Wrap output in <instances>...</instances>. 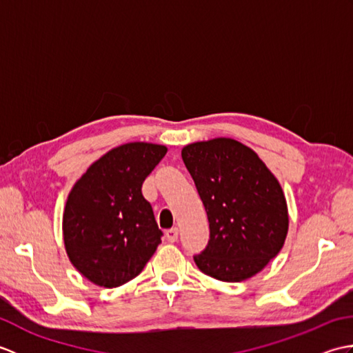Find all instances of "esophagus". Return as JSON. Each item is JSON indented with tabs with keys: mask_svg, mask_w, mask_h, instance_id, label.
Wrapping results in <instances>:
<instances>
[{
	"mask_svg": "<svg viewBox=\"0 0 353 353\" xmlns=\"http://www.w3.org/2000/svg\"><path fill=\"white\" fill-rule=\"evenodd\" d=\"M165 236H167V239H168L170 243H176L177 238H179V229L174 228V229L167 230V234H165Z\"/></svg>",
	"mask_w": 353,
	"mask_h": 353,
	"instance_id": "1",
	"label": "esophagus"
}]
</instances>
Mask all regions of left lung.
Instances as JSON below:
<instances>
[{
    "label": "left lung",
    "instance_id": "left-lung-1",
    "mask_svg": "<svg viewBox=\"0 0 353 353\" xmlns=\"http://www.w3.org/2000/svg\"><path fill=\"white\" fill-rule=\"evenodd\" d=\"M209 221V243L194 256L200 272L223 282L259 273L283 247L288 206L276 176L250 147L232 138L182 148Z\"/></svg>",
    "mask_w": 353,
    "mask_h": 353
}]
</instances>
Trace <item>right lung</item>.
<instances>
[{
    "mask_svg": "<svg viewBox=\"0 0 353 353\" xmlns=\"http://www.w3.org/2000/svg\"><path fill=\"white\" fill-rule=\"evenodd\" d=\"M167 153L150 142L118 145L95 161L66 199L63 243L88 281L115 288L137 277L161 244L142 182Z\"/></svg>",
    "mask_w": 353,
    "mask_h": 353,
    "instance_id": "right-lung-1",
    "label": "right lung"
}]
</instances>
